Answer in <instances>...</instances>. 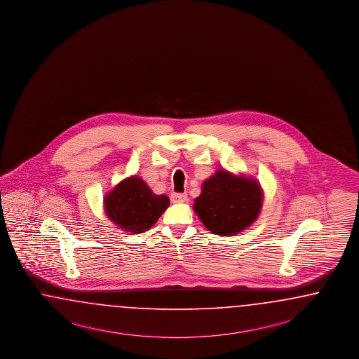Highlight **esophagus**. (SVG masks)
Listing matches in <instances>:
<instances>
[{
	"mask_svg": "<svg viewBox=\"0 0 359 359\" xmlns=\"http://www.w3.org/2000/svg\"><path fill=\"white\" fill-rule=\"evenodd\" d=\"M188 200V196L185 194H172L171 195V201L174 204H179V203H185Z\"/></svg>",
	"mask_w": 359,
	"mask_h": 359,
	"instance_id": "1",
	"label": "esophagus"
}]
</instances>
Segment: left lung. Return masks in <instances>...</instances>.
I'll return each instance as SVG.
<instances>
[{
	"mask_svg": "<svg viewBox=\"0 0 359 359\" xmlns=\"http://www.w3.org/2000/svg\"><path fill=\"white\" fill-rule=\"evenodd\" d=\"M262 204L263 192L255 179L218 170L203 183L194 210L213 234L234 236L258 218Z\"/></svg>",
	"mask_w": 359,
	"mask_h": 359,
	"instance_id": "obj_1",
	"label": "left lung"
}]
</instances>
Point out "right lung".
Returning <instances> with one entry per match:
<instances>
[{"label":"right lung","mask_w":359,"mask_h":359,"mask_svg":"<svg viewBox=\"0 0 359 359\" xmlns=\"http://www.w3.org/2000/svg\"><path fill=\"white\" fill-rule=\"evenodd\" d=\"M168 205L170 198L165 195H155L140 176L123 179L104 197L109 219L130 233L149 230Z\"/></svg>","instance_id":"obj_1"}]
</instances>
